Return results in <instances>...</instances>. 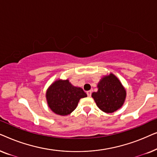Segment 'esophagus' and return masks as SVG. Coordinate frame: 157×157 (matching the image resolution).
<instances>
[{"label": "esophagus", "mask_w": 157, "mask_h": 157, "mask_svg": "<svg viewBox=\"0 0 157 157\" xmlns=\"http://www.w3.org/2000/svg\"><path fill=\"white\" fill-rule=\"evenodd\" d=\"M86 94H87V96H89V97L91 96V91H88L86 92Z\"/></svg>", "instance_id": "34e87169"}]
</instances>
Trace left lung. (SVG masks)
Returning <instances> with one entry per match:
<instances>
[{"label": "left lung", "mask_w": 157, "mask_h": 157, "mask_svg": "<svg viewBox=\"0 0 157 157\" xmlns=\"http://www.w3.org/2000/svg\"><path fill=\"white\" fill-rule=\"evenodd\" d=\"M98 89L91 96L101 110L113 113L121 108L125 100L126 91L114 75L104 77L98 83Z\"/></svg>", "instance_id": "8db88e82"}]
</instances>
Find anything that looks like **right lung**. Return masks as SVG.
Wrapping results in <instances>:
<instances>
[{
    "label": "right lung",
    "instance_id": "obj_1",
    "mask_svg": "<svg viewBox=\"0 0 157 157\" xmlns=\"http://www.w3.org/2000/svg\"><path fill=\"white\" fill-rule=\"evenodd\" d=\"M86 96L81 88L74 86L68 80L56 81L46 92L50 109L56 114L61 116L71 113L76 108L80 98Z\"/></svg>",
    "mask_w": 157,
    "mask_h": 157
}]
</instances>
